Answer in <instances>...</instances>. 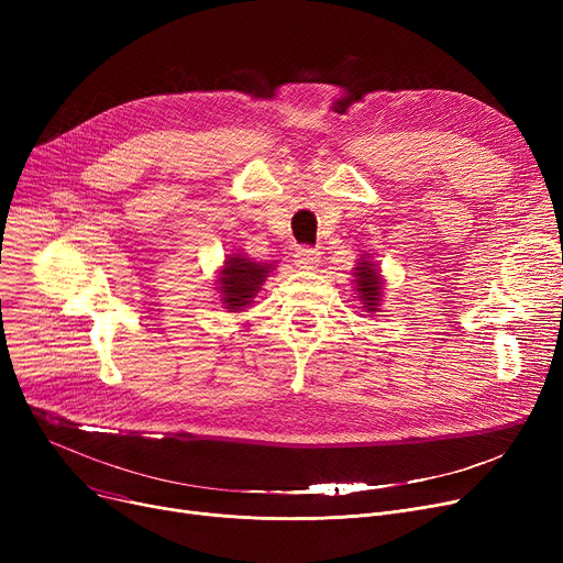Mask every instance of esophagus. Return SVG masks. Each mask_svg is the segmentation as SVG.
I'll use <instances>...</instances> for the list:
<instances>
[{"label":"esophagus","mask_w":563,"mask_h":563,"mask_svg":"<svg viewBox=\"0 0 563 563\" xmlns=\"http://www.w3.org/2000/svg\"><path fill=\"white\" fill-rule=\"evenodd\" d=\"M294 264L299 266V269H314V266L319 264V253L314 249H299L297 255H294Z\"/></svg>","instance_id":"esophagus-1"}]
</instances>
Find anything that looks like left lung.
<instances>
[{
    "instance_id": "8db88e82",
    "label": "left lung",
    "mask_w": 563,
    "mask_h": 563,
    "mask_svg": "<svg viewBox=\"0 0 563 563\" xmlns=\"http://www.w3.org/2000/svg\"><path fill=\"white\" fill-rule=\"evenodd\" d=\"M353 285H356V299L365 312H380L383 308V289L386 278L380 274V266L372 260L369 253H363L358 262L353 264Z\"/></svg>"
}]
</instances>
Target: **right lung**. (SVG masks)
<instances>
[{
	"mask_svg": "<svg viewBox=\"0 0 563 563\" xmlns=\"http://www.w3.org/2000/svg\"><path fill=\"white\" fill-rule=\"evenodd\" d=\"M274 269L276 262H257L246 253L225 255L214 280L221 308L228 312H242L251 308L260 287Z\"/></svg>",
	"mask_w": 563,
	"mask_h": 563,
	"instance_id": "1",
	"label": "right lung"
}]
</instances>
